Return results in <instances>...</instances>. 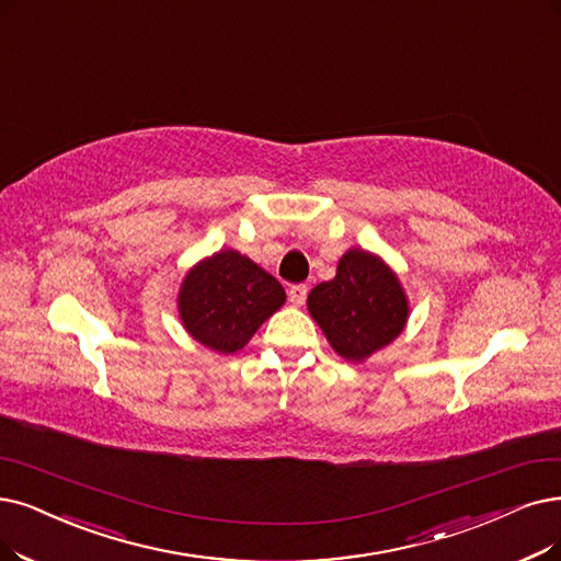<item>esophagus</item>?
<instances>
[{
	"label": "esophagus",
	"instance_id": "esophagus-1",
	"mask_svg": "<svg viewBox=\"0 0 561 561\" xmlns=\"http://www.w3.org/2000/svg\"><path fill=\"white\" fill-rule=\"evenodd\" d=\"M289 295V301H293V306H304L306 297H308V287L306 285H293L287 289Z\"/></svg>",
	"mask_w": 561,
	"mask_h": 561
}]
</instances>
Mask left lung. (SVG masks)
<instances>
[{
    "label": "left lung",
    "instance_id": "1",
    "mask_svg": "<svg viewBox=\"0 0 561 561\" xmlns=\"http://www.w3.org/2000/svg\"><path fill=\"white\" fill-rule=\"evenodd\" d=\"M308 312L335 354L362 364L402 333L410 318V301L382 257L350 249L339 260L335 276L310 289Z\"/></svg>",
    "mask_w": 561,
    "mask_h": 561
}]
</instances>
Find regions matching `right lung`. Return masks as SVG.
Here are the masks:
<instances>
[{"mask_svg":"<svg viewBox=\"0 0 561 561\" xmlns=\"http://www.w3.org/2000/svg\"><path fill=\"white\" fill-rule=\"evenodd\" d=\"M285 304L283 285L234 249L193 264L176 295L179 320L211 352L234 354Z\"/></svg>","mask_w":561,"mask_h":561,"instance_id":"1","label":"right lung"}]
</instances>
